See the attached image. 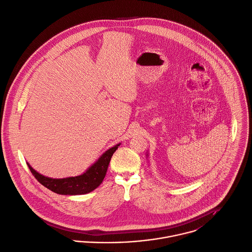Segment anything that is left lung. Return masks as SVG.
I'll return each mask as SVG.
<instances>
[{
	"instance_id": "left-lung-1",
	"label": "left lung",
	"mask_w": 252,
	"mask_h": 252,
	"mask_svg": "<svg viewBox=\"0 0 252 252\" xmlns=\"http://www.w3.org/2000/svg\"><path fill=\"white\" fill-rule=\"evenodd\" d=\"M147 156H148V155H147Z\"/></svg>"
}]
</instances>
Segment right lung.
<instances>
[{"label":"right lung","mask_w":252,"mask_h":252,"mask_svg":"<svg viewBox=\"0 0 252 252\" xmlns=\"http://www.w3.org/2000/svg\"><path fill=\"white\" fill-rule=\"evenodd\" d=\"M120 144L107 150L102 156L81 175L66 178H50L38 173L30 163H28L32 173L43 186L49 190L62 195H82L87 194L97 188L103 181L108 164L114 152Z\"/></svg>","instance_id":"obj_1"}]
</instances>
